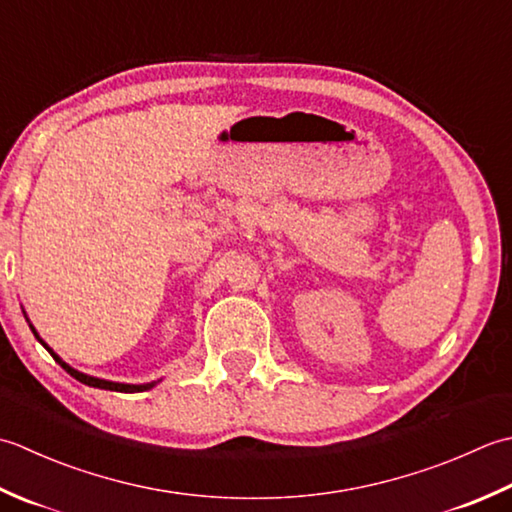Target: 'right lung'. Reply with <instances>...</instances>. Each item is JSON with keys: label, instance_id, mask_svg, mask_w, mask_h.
Instances as JSON below:
<instances>
[{"label": "right lung", "instance_id": "1", "mask_svg": "<svg viewBox=\"0 0 512 512\" xmlns=\"http://www.w3.org/2000/svg\"><path fill=\"white\" fill-rule=\"evenodd\" d=\"M30 329H33V327H30ZM33 333H35V338H37V340H39V342L44 344V347H46V342L37 336V331H35V329H33ZM46 349L50 351V347H46ZM50 356L55 358V360L61 364V367H64V369H66V371L72 375V378L79 380V382H83V384H88V387L108 389V391H121V393H137V391H148V389H152V387H154V382H150V384H119V382H108V380L92 378V375L79 373V371H75V369H72V367H68V364H66L64 360H61L59 356H55V353H52V351H50Z\"/></svg>", "mask_w": 512, "mask_h": 512}]
</instances>
